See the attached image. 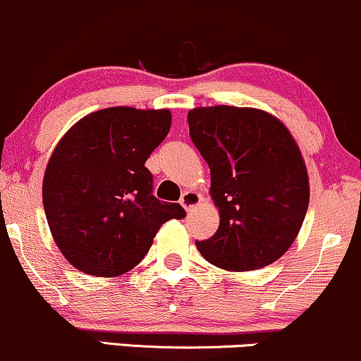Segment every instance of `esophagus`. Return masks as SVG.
<instances>
[{
	"instance_id": "obj_1",
	"label": "esophagus",
	"mask_w": 361,
	"mask_h": 361,
	"mask_svg": "<svg viewBox=\"0 0 361 361\" xmlns=\"http://www.w3.org/2000/svg\"><path fill=\"white\" fill-rule=\"evenodd\" d=\"M201 201H202L201 194L194 192V191H185L180 197V204H182V208L185 209V212H191V209L196 208V206L200 204Z\"/></svg>"
}]
</instances>
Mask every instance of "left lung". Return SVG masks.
Wrapping results in <instances>:
<instances>
[{"instance_id": "8db88e82", "label": "left lung", "mask_w": 361, "mask_h": 361, "mask_svg": "<svg viewBox=\"0 0 361 361\" xmlns=\"http://www.w3.org/2000/svg\"><path fill=\"white\" fill-rule=\"evenodd\" d=\"M188 123L220 213L216 233L196 242L201 256L226 271L278 261L300 232L310 200L305 160L288 128L262 109L233 105L191 109Z\"/></svg>"}]
</instances>
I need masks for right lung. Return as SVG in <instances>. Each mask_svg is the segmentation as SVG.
I'll return each instance as SVG.
<instances>
[{"instance_id": "right-lung-1", "label": "right lung", "mask_w": 361, "mask_h": 361, "mask_svg": "<svg viewBox=\"0 0 361 361\" xmlns=\"http://www.w3.org/2000/svg\"><path fill=\"white\" fill-rule=\"evenodd\" d=\"M169 109L119 105L82 117L56 145L42 180L47 225L61 254L99 278L140 264L177 202L152 194L145 161L169 135Z\"/></svg>"}]
</instances>
